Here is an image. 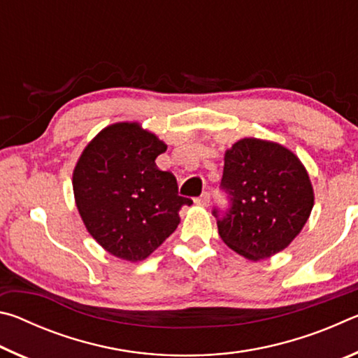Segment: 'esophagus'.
Instances as JSON below:
<instances>
[{
  "mask_svg": "<svg viewBox=\"0 0 358 358\" xmlns=\"http://www.w3.org/2000/svg\"><path fill=\"white\" fill-rule=\"evenodd\" d=\"M210 201H211L210 192H203L201 197H197V199H196V203L202 205V207H208V205H210Z\"/></svg>",
  "mask_w": 358,
  "mask_h": 358,
  "instance_id": "1",
  "label": "esophagus"
}]
</instances>
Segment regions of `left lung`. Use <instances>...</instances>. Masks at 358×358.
<instances>
[{
    "instance_id": "left-lung-1",
    "label": "left lung",
    "mask_w": 358,
    "mask_h": 358,
    "mask_svg": "<svg viewBox=\"0 0 358 358\" xmlns=\"http://www.w3.org/2000/svg\"><path fill=\"white\" fill-rule=\"evenodd\" d=\"M221 189L230 207L222 216L213 210L220 237L254 262L292 243L314 205L310 175L299 157L280 143L254 137L226 151Z\"/></svg>"
}]
</instances>
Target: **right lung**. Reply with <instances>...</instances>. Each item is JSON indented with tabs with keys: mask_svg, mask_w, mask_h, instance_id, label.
<instances>
[{
	"mask_svg": "<svg viewBox=\"0 0 358 358\" xmlns=\"http://www.w3.org/2000/svg\"><path fill=\"white\" fill-rule=\"evenodd\" d=\"M167 150L138 123L102 129L78 157L72 187L90 235L112 256L138 262L175 232L178 211L192 201L178 196L171 172L155 159Z\"/></svg>",
	"mask_w": 358,
	"mask_h": 358,
	"instance_id": "right-lung-1",
	"label": "right lung"
}]
</instances>
